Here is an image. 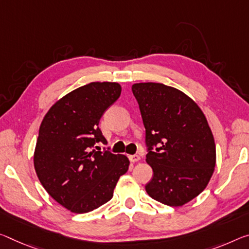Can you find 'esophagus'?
<instances>
[{"label": "esophagus", "instance_id": "obj_1", "mask_svg": "<svg viewBox=\"0 0 249 249\" xmlns=\"http://www.w3.org/2000/svg\"><path fill=\"white\" fill-rule=\"evenodd\" d=\"M128 159L131 161H133V163H135V161H139L141 160V156L140 155H129Z\"/></svg>", "mask_w": 249, "mask_h": 249}]
</instances>
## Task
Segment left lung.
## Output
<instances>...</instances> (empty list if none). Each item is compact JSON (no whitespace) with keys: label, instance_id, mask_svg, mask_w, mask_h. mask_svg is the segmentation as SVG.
<instances>
[{"label":"left lung","instance_id":"8db88e82","mask_svg":"<svg viewBox=\"0 0 249 249\" xmlns=\"http://www.w3.org/2000/svg\"><path fill=\"white\" fill-rule=\"evenodd\" d=\"M145 127L146 161L153 199L181 206L207 186L214 173V136L202 109L186 94L160 83L132 86Z\"/></svg>","mask_w":249,"mask_h":249}]
</instances>
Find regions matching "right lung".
Listing matches in <instances>:
<instances>
[{
	"label": "right lung",
	"mask_w": 249,
	"mask_h": 249,
	"mask_svg": "<svg viewBox=\"0 0 249 249\" xmlns=\"http://www.w3.org/2000/svg\"><path fill=\"white\" fill-rule=\"evenodd\" d=\"M121 90L118 83H89L62 97L42 121L35 172L45 191L71 212L89 213L107 203L128 171L125 155L94 149L107 143L98 123Z\"/></svg>",
	"instance_id": "obj_1"
}]
</instances>
